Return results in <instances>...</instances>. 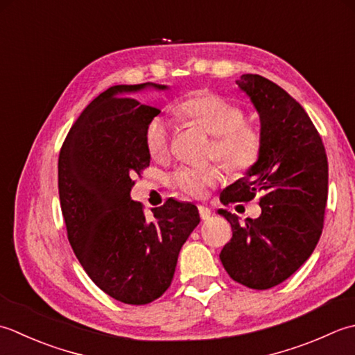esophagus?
<instances>
[{
    "instance_id": "1",
    "label": "esophagus",
    "mask_w": 355,
    "mask_h": 355,
    "mask_svg": "<svg viewBox=\"0 0 355 355\" xmlns=\"http://www.w3.org/2000/svg\"><path fill=\"white\" fill-rule=\"evenodd\" d=\"M198 208H199V214H200V219H202V220L209 219V216H211V209L204 207V205H199Z\"/></svg>"
}]
</instances>
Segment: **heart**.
<instances>
[{"mask_svg":"<svg viewBox=\"0 0 355 355\" xmlns=\"http://www.w3.org/2000/svg\"><path fill=\"white\" fill-rule=\"evenodd\" d=\"M178 112L194 124L214 136L211 156L231 171H247L257 162L262 136L254 127L245 122L242 107L213 93L185 99ZM144 144L153 159H164L170 151V125L161 116H155L144 132ZM220 180L219 165L205 168L180 167L170 178L171 185L187 196L202 198L208 188Z\"/></svg>","mask_w":355,"mask_h":355,"instance_id":"heart-1","label":"heart"}]
</instances>
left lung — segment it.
<instances>
[{
    "label": "left lung",
    "mask_w": 355,
    "mask_h": 355,
    "mask_svg": "<svg viewBox=\"0 0 355 355\" xmlns=\"http://www.w3.org/2000/svg\"><path fill=\"white\" fill-rule=\"evenodd\" d=\"M236 84L259 113L262 148L245 178L220 193V202H250L260 193L262 213L242 225L236 214L219 209L233 230L219 257L233 280L268 289L297 271L319 242L328 199V157L308 113L282 87L251 73Z\"/></svg>",
    "instance_id": "8db88e82"
}]
</instances>
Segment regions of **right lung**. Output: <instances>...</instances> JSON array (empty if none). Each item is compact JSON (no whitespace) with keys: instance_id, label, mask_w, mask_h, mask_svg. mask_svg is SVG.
Here are the masks:
<instances>
[{"instance_id":"obj_1","label":"right lung","mask_w":355,"mask_h":355,"mask_svg":"<svg viewBox=\"0 0 355 355\" xmlns=\"http://www.w3.org/2000/svg\"><path fill=\"white\" fill-rule=\"evenodd\" d=\"M146 83L113 85L84 108L62 144L58 190L69 242L89 277L127 305H147L171 285L179 251L200 222L198 207L168 199L150 219L132 200L150 165L144 132L157 108L130 98Z\"/></svg>"}]
</instances>
